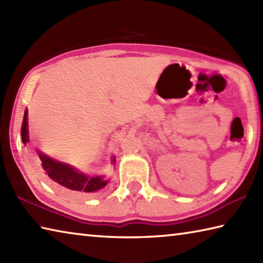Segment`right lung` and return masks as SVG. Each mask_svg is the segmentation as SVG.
Masks as SVG:
<instances>
[{
  "mask_svg": "<svg viewBox=\"0 0 263 263\" xmlns=\"http://www.w3.org/2000/svg\"><path fill=\"white\" fill-rule=\"evenodd\" d=\"M27 112L28 110L26 109L22 124V139L25 145L29 141ZM37 153L41 162H42V167L44 168V171L48 174L49 178L58 186L79 193H96L99 189L104 188L108 183V180L104 179V176L90 178L86 174L79 172L76 168L68 165V164L55 161V159L44 155L40 151H37ZM111 162L112 164L115 163V157L111 159Z\"/></svg>",
  "mask_w": 263,
  "mask_h": 263,
  "instance_id": "right-lung-1",
  "label": "right lung"
}]
</instances>
